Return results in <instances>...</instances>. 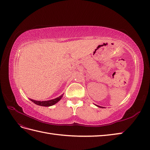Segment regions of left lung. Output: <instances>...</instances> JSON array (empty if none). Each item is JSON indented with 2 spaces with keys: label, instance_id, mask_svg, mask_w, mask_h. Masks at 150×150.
Wrapping results in <instances>:
<instances>
[{
  "label": "left lung",
  "instance_id": "1",
  "mask_svg": "<svg viewBox=\"0 0 150 150\" xmlns=\"http://www.w3.org/2000/svg\"><path fill=\"white\" fill-rule=\"evenodd\" d=\"M99 106V107H101V106Z\"/></svg>",
  "mask_w": 150,
  "mask_h": 150
}]
</instances>
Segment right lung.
I'll return each instance as SVG.
<instances>
[{"instance_id":"add662e5","label":"right lung","mask_w":150,"mask_h":150,"mask_svg":"<svg viewBox=\"0 0 150 150\" xmlns=\"http://www.w3.org/2000/svg\"><path fill=\"white\" fill-rule=\"evenodd\" d=\"M62 97H63V94L60 96H59V97L57 98H55L54 99H51V100L44 101H35V100H33V99H29L32 102L35 103L36 105H40V106H52L53 105L56 104V103H58L62 99Z\"/></svg>"}]
</instances>
